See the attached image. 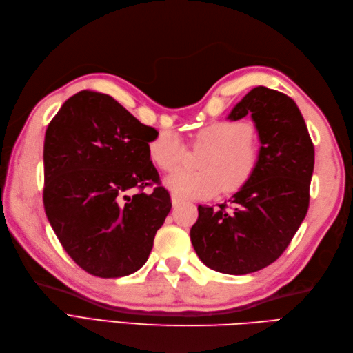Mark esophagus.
Wrapping results in <instances>:
<instances>
[{
  "mask_svg": "<svg viewBox=\"0 0 353 353\" xmlns=\"http://www.w3.org/2000/svg\"><path fill=\"white\" fill-rule=\"evenodd\" d=\"M181 201H183V200H181V199H179V197H178V196H175V194H172V205H174V206H178V205H179V203H181Z\"/></svg>",
  "mask_w": 353,
  "mask_h": 353,
  "instance_id": "34e87169",
  "label": "esophagus"
}]
</instances>
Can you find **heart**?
<instances>
[{
  "instance_id": "1",
  "label": "heart",
  "mask_w": 353,
  "mask_h": 353,
  "mask_svg": "<svg viewBox=\"0 0 353 353\" xmlns=\"http://www.w3.org/2000/svg\"><path fill=\"white\" fill-rule=\"evenodd\" d=\"M194 145L208 148L203 153L199 172L176 170L165 179V185L181 199L205 200L216 196L222 188L240 190L254 174L259 152L253 140V130L245 122L219 121L200 128ZM185 154L181 137L162 131L148 144V156L162 170H174Z\"/></svg>"
}]
</instances>
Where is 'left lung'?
<instances>
[{"label":"left lung","instance_id":"1","mask_svg":"<svg viewBox=\"0 0 353 353\" xmlns=\"http://www.w3.org/2000/svg\"><path fill=\"white\" fill-rule=\"evenodd\" d=\"M250 114L261 148L254 174L219 209L199 206L190 237L200 261L222 274L256 272L280 258L309 208L315 152L303 116L288 95L256 87L228 119Z\"/></svg>","mask_w":353,"mask_h":353}]
</instances>
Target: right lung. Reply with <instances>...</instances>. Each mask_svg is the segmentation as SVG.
Masks as SVG:
<instances>
[{
    "label": "right lung",
    "instance_id": "right-lung-1",
    "mask_svg": "<svg viewBox=\"0 0 353 353\" xmlns=\"http://www.w3.org/2000/svg\"><path fill=\"white\" fill-rule=\"evenodd\" d=\"M157 135L95 91L72 95L47 128L44 209L63 249L91 275L125 276L148 259L172 208L148 156Z\"/></svg>",
    "mask_w": 353,
    "mask_h": 353
}]
</instances>
